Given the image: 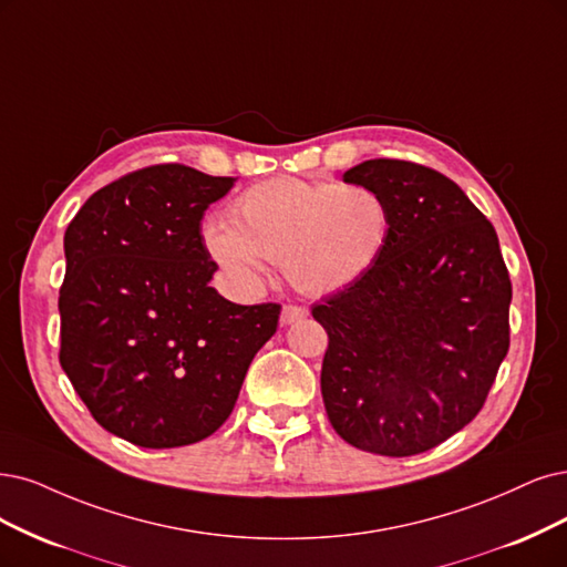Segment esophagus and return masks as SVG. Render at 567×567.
I'll return each mask as SVG.
<instances>
[{"instance_id":"1","label":"esophagus","mask_w":567,"mask_h":567,"mask_svg":"<svg viewBox=\"0 0 567 567\" xmlns=\"http://www.w3.org/2000/svg\"><path fill=\"white\" fill-rule=\"evenodd\" d=\"M308 318V308L303 306H285L282 308V316H280V322L287 327V324H295L299 320H306Z\"/></svg>"}]
</instances>
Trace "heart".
<instances>
[{
	"label": "heart",
	"mask_w": 567,
	"mask_h": 567,
	"mask_svg": "<svg viewBox=\"0 0 567 567\" xmlns=\"http://www.w3.org/2000/svg\"><path fill=\"white\" fill-rule=\"evenodd\" d=\"M390 234L392 209L367 184L272 177L234 200L230 221H209L205 245L245 287L261 285L272 261L303 295L327 297L364 280Z\"/></svg>",
	"instance_id": "heart-1"
}]
</instances>
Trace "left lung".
<instances>
[{
  "instance_id": "left-lung-1",
  "label": "left lung",
  "mask_w": 567,
  "mask_h": 567,
  "mask_svg": "<svg viewBox=\"0 0 567 567\" xmlns=\"http://www.w3.org/2000/svg\"><path fill=\"white\" fill-rule=\"evenodd\" d=\"M343 182L388 200L392 234L364 280L312 306L324 409L354 449L425 453L474 421L507 358L509 272L493 224L432 167L373 158Z\"/></svg>"
}]
</instances>
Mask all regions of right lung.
Masks as SVG:
<instances>
[{
    "label": "right lung",
    "instance_id": "1",
    "mask_svg": "<svg viewBox=\"0 0 567 567\" xmlns=\"http://www.w3.org/2000/svg\"><path fill=\"white\" fill-rule=\"evenodd\" d=\"M234 177L167 163L95 192L65 230L60 364L95 421L142 449L196 444L230 415L280 306L209 287L200 236Z\"/></svg>",
    "mask_w": 567,
    "mask_h": 567
}]
</instances>
